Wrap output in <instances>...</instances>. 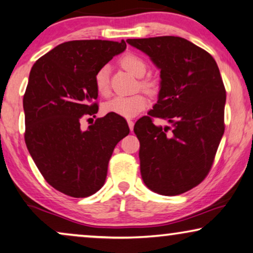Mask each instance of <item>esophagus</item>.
I'll return each mask as SVG.
<instances>
[{
    "mask_svg": "<svg viewBox=\"0 0 253 253\" xmlns=\"http://www.w3.org/2000/svg\"><path fill=\"white\" fill-rule=\"evenodd\" d=\"M127 123H128V126H129V129L133 130V127H134V121L132 119H128L127 120Z\"/></svg>",
    "mask_w": 253,
    "mask_h": 253,
    "instance_id": "esophagus-1",
    "label": "esophagus"
}]
</instances>
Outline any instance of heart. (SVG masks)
I'll use <instances>...</instances> for the list:
<instances>
[{
    "instance_id": "1",
    "label": "heart",
    "mask_w": 253,
    "mask_h": 253,
    "mask_svg": "<svg viewBox=\"0 0 253 253\" xmlns=\"http://www.w3.org/2000/svg\"><path fill=\"white\" fill-rule=\"evenodd\" d=\"M123 68L129 72L136 77H142L147 72V63L142 58L133 53H126L119 60ZM93 83L97 92L100 96H107L110 93V67L104 65L99 67L93 76ZM141 89L144 91L154 93L157 90L156 81L147 77L140 81ZM148 105V98L143 93H137L134 96H117L110 99L103 105V111L105 113L117 114L124 118H133L142 112Z\"/></svg>"
}]
</instances>
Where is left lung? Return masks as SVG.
<instances>
[{
  "label": "left lung",
  "mask_w": 253,
  "mask_h": 253,
  "mask_svg": "<svg viewBox=\"0 0 253 253\" xmlns=\"http://www.w3.org/2000/svg\"><path fill=\"white\" fill-rule=\"evenodd\" d=\"M127 42L161 69L157 103L134 126L141 176L158 194H181L207 177L224 133L225 89L220 70L210 53L180 37ZM154 117L173 127L156 126Z\"/></svg>",
  "instance_id": "obj_1"
}]
</instances>
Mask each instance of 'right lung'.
Wrapping results in <instances>:
<instances>
[{
    "label": "right lung",
    "mask_w": 253,
    "mask_h": 253,
    "mask_svg": "<svg viewBox=\"0 0 253 253\" xmlns=\"http://www.w3.org/2000/svg\"><path fill=\"white\" fill-rule=\"evenodd\" d=\"M125 49V40H73L42 55L30 72L23 98L26 147L47 183L69 197L102 188L114 147L129 133L127 121L111 113L81 129L83 118L98 112L95 73Z\"/></svg>",
    "instance_id": "right-lung-1"
}]
</instances>
